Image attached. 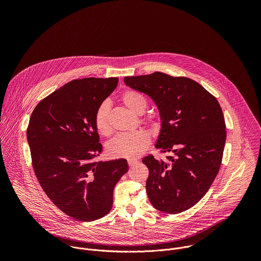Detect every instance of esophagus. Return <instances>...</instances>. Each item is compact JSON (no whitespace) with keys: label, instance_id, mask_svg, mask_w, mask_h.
<instances>
[{"label":"esophagus","instance_id":"34e87169","mask_svg":"<svg viewBox=\"0 0 261 261\" xmlns=\"http://www.w3.org/2000/svg\"><path fill=\"white\" fill-rule=\"evenodd\" d=\"M137 162H138V160H137V159H128V164H129V166H130V167L134 166Z\"/></svg>","mask_w":261,"mask_h":261}]
</instances>
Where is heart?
I'll use <instances>...</instances> for the list:
<instances>
[{
	"label": "heart",
	"mask_w": 261,
	"mask_h": 261,
	"mask_svg": "<svg viewBox=\"0 0 261 261\" xmlns=\"http://www.w3.org/2000/svg\"><path fill=\"white\" fill-rule=\"evenodd\" d=\"M123 103L134 114L141 115L146 108L145 98L134 92L127 91L122 95ZM95 126L97 131L107 136L111 133L110 125V104L105 101L100 104L95 114ZM151 138L144 130H137L130 133H122L107 144V152L115 158H136L140 156L150 145Z\"/></svg>",
	"instance_id": "obj_1"
}]
</instances>
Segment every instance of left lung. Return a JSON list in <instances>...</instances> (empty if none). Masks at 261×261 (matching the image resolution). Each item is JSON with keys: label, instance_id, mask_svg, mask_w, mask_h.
<instances>
[{"label": "left lung", "instance_id": "left-lung-1", "mask_svg": "<svg viewBox=\"0 0 261 261\" xmlns=\"http://www.w3.org/2000/svg\"><path fill=\"white\" fill-rule=\"evenodd\" d=\"M126 86L150 97L160 114L156 148L166 160L148 155L145 189L152 205L178 214L195 205L208 191L220 169L226 140L225 121L217 99L187 77L162 72L127 76Z\"/></svg>", "mask_w": 261, "mask_h": 261}]
</instances>
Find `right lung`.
I'll return each instance as SVG.
<instances>
[{"instance_id":"1","label":"right lung","mask_w":261,"mask_h":261,"mask_svg":"<svg viewBox=\"0 0 261 261\" xmlns=\"http://www.w3.org/2000/svg\"><path fill=\"white\" fill-rule=\"evenodd\" d=\"M117 77L74 80L40 101L27 138L35 174L48 198L82 222L107 215L126 159L94 162L102 152L95 114L118 86Z\"/></svg>"}]
</instances>
